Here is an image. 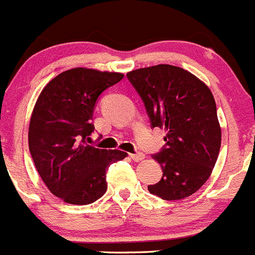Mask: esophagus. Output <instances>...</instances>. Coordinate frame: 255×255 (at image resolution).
I'll list each match as a JSON object with an SVG mask.
<instances>
[{"label": "esophagus", "mask_w": 255, "mask_h": 255, "mask_svg": "<svg viewBox=\"0 0 255 255\" xmlns=\"http://www.w3.org/2000/svg\"><path fill=\"white\" fill-rule=\"evenodd\" d=\"M129 156H130V159H132V160H134V161H141V160H143V159H145V155H143L142 152H136V154H130Z\"/></svg>", "instance_id": "obj_1"}]
</instances>
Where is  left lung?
Returning <instances> with one entry per match:
<instances>
[{"instance_id":"1","label":"left lung","mask_w":255,"mask_h":255,"mask_svg":"<svg viewBox=\"0 0 255 255\" xmlns=\"http://www.w3.org/2000/svg\"><path fill=\"white\" fill-rule=\"evenodd\" d=\"M142 99L151 127L164 128L165 147L152 159L163 169L150 194L181 200L198 191L212 174L221 147V126L213 94L187 70L168 64L127 73Z\"/></svg>"}]
</instances>
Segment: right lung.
I'll list each match as a JSON object with an SVG mask.
<instances>
[{"mask_svg":"<svg viewBox=\"0 0 255 255\" xmlns=\"http://www.w3.org/2000/svg\"><path fill=\"white\" fill-rule=\"evenodd\" d=\"M123 77L74 68L51 79L37 99L28 132L30 155L48 190L68 204L86 205L100 199L108 189V168L127 156L122 150L87 143L95 129L97 99Z\"/></svg>","mask_w":255,"mask_h":255,"instance_id":"add662e5","label":"right lung"}]
</instances>
